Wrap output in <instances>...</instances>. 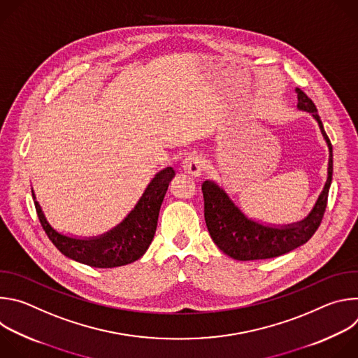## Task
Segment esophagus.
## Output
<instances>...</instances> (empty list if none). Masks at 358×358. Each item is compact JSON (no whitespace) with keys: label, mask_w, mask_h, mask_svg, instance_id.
I'll return each mask as SVG.
<instances>
[{"label":"esophagus","mask_w":358,"mask_h":358,"mask_svg":"<svg viewBox=\"0 0 358 358\" xmlns=\"http://www.w3.org/2000/svg\"><path fill=\"white\" fill-rule=\"evenodd\" d=\"M203 157L201 155H196V152H192V155L187 156L182 162V170L191 176V177H198L201 176L203 170Z\"/></svg>","instance_id":"34e87169"}]
</instances>
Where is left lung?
<instances>
[{"mask_svg": "<svg viewBox=\"0 0 358 358\" xmlns=\"http://www.w3.org/2000/svg\"><path fill=\"white\" fill-rule=\"evenodd\" d=\"M296 93L297 108L312 113L319 123L320 131L329 145L330 156L327 181L310 214L303 221L283 227H269L248 218L235 206L225 189H222L214 181H203L201 189L203 194V217H206L208 232L215 245L228 257L236 261H255L280 257V255L308 242L315 235L323 220L333 176V147L312 99H309L308 94L299 87H296Z\"/></svg>", "mask_w": 358, "mask_h": 358, "instance_id": "obj_1", "label": "left lung"}]
</instances>
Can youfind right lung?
<instances>
[{
	"label": "right lung",
	"instance_id": "right-lung-1",
	"mask_svg": "<svg viewBox=\"0 0 358 358\" xmlns=\"http://www.w3.org/2000/svg\"><path fill=\"white\" fill-rule=\"evenodd\" d=\"M173 167L157 173L130 214L109 232L93 238H73L58 232L48 222L32 191L39 222L48 238L65 257L92 268H117L140 259L155 238L159 213L171 178Z\"/></svg>",
	"mask_w": 358,
	"mask_h": 358
}]
</instances>
